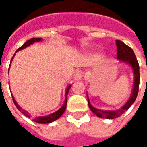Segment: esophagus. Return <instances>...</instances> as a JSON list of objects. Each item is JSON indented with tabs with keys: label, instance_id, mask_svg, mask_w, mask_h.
Returning <instances> with one entry per match:
<instances>
[{
	"label": "esophagus",
	"instance_id": "1",
	"mask_svg": "<svg viewBox=\"0 0 147 147\" xmlns=\"http://www.w3.org/2000/svg\"><path fill=\"white\" fill-rule=\"evenodd\" d=\"M83 77V72L81 71H76L74 75V80H81Z\"/></svg>",
	"mask_w": 147,
	"mask_h": 147
}]
</instances>
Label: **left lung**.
<instances>
[{
	"mask_svg": "<svg viewBox=\"0 0 147 147\" xmlns=\"http://www.w3.org/2000/svg\"><path fill=\"white\" fill-rule=\"evenodd\" d=\"M117 44V59L121 62L127 63L132 67L133 74H134V84H133V90L131 92V95L128 99V101L124 104V105L120 109L117 110H101L98 109H96L90 105L89 101V98L87 96V100H88V105L90 110L92 111L96 116L101 118H105V119H115L117 117H120L122 114L127 111L131 107V105L136 101L138 92H139V80H140V75H139V65L138 61L136 59V57L134 51L131 48H130L128 45L124 44L120 40L116 41Z\"/></svg>",
	"mask_w": 147,
	"mask_h": 147,
	"instance_id": "1",
	"label": "left lung"
}]
</instances>
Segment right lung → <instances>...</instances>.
<instances>
[{
  "instance_id": "add662e5",
  "label": "right lung",
  "mask_w": 147,
  "mask_h": 147,
  "mask_svg": "<svg viewBox=\"0 0 147 147\" xmlns=\"http://www.w3.org/2000/svg\"><path fill=\"white\" fill-rule=\"evenodd\" d=\"M42 39L40 38H33L30 39V40H28V41H27V42H25V43H24V45H22L21 47H20V48L18 49L17 50H16V52L20 51V50H21V49H24L27 48V46L32 45V44H34V42H40V41H42ZM14 56L15 54L13 55V57H12V58H11V61H12L13 57H14ZM10 65H11V64H10ZM10 65H9V66H10ZM70 88H71V85H69V86L67 87L66 90H65V97H66V98H65V101H64V105H62V107H61L60 109H58L57 111H56V112L53 113L49 114V115H47V116L34 117L32 120H33L34 122H37V123H51V122H53V121H55V120H57V119H59V118L62 116V114L64 113L65 109H66V106H67V94H68V91H69V90H70ZM12 100H13V102H14L15 105L16 106V108L20 111L22 113L24 114V115H25L26 117H30V114H28V112H27V111L24 110V109H22V108H21L20 106L18 105L17 102H16V100H15L14 98H13V96H12Z\"/></svg>"
}]
</instances>
